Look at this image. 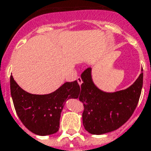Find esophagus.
Masks as SVG:
<instances>
[{
  "mask_svg": "<svg viewBox=\"0 0 151 151\" xmlns=\"http://www.w3.org/2000/svg\"><path fill=\"white\" fill-rule=\"evenodd\" d=\"M77 81H78V82L79 85H82V79L81 78V77H78V78H77Z\"/></svg>",
  "mask_w": 151,
  "mask_h": 151,
  "instance_id": "esophagus-1",
  "label": "esophagus"
}]
</instances>
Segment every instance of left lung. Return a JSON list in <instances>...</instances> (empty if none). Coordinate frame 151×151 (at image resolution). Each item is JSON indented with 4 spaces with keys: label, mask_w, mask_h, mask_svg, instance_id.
<instances>
[{
    "label": "left lung",
    "mask_w": 151,
    "mask_h": 151,
    "mask_svg": "<svg viewBox=\"0 0 151 151\" xmlns=\"http://www.w3.org/2000/svg\"><path fill=\"white\" fill-rule=\"evenodd\" d=\"M81 78L78 99L84 106L82 123L87 132L96 135L109 133L119 129L131 117L139 101L143 73L129 88L114 93L97 88L92 81L91 68L85 69Z\"/></svg>",
    "instance_id": "left-lung-1"
}]
</instances>
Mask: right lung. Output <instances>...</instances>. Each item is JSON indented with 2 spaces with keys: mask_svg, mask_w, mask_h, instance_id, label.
Segmentation results:
<instances>
[{
  "mask_svg": "<svg viewBox=\"0 0 151 151\" xmlns=\"http://www.w3.org/2000/svg\"><path fill=\"white\" fill-rule=\"evenodd\" d=\"M10 92L15 111L25 127L35 134L46 136L56 133L65 103L78 98L80 86L77 81L65 82L47 95H33L19 86L10 76Z\"/></svg>",
  "mask_w": 151,
  "mask_h": 151,
  "instance_id": "right-lung-1",
  "label": "right lung"
}]
</instances>
